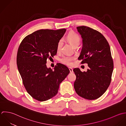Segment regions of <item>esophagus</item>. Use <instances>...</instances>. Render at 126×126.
<instances>
[{"mask_svg":"<svg viewBox=\"0 0 126 126\" xmlns=\"http://www.w3.org/2000/svg\"><path fill=\"white\" fill-rule=\"evenodd\" d=\"M69 70H70V72L71 73H73V69L71 68H69Z\"/></svg>","mask_w":126,"mask_h":126,"instance_id":"obj_1","label":"esophagus"}]
</instances>
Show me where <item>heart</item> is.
<instances>
[{"instance_id": "heart-1", "label": "heart", "mask_w": 126, "mask_h": 126, "mask_svg": "<svg viewBox=\"0 0 126 126\" xmlns=\"http://www.w3.org/2000/svg\"><path fill=\"white\" fill-rule=\"evenodd\" d=\"M67 40L70 42L72 45L74 47H78L80 45V38L79 35L75 33V32H71L69 33L67 37ZM62 46V40H60L57 43V51H60ZM75 57L68 56V55H65L63 56L61 59L60 61L66 65H71L72 64V61L74 60Z\"/></svg>"}]
</instances>
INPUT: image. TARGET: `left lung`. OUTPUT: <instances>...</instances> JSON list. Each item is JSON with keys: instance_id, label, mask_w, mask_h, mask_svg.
Listing matches in <instances>:
<instances>
[{"instance_id": "8db88e82", "label": "left lung", "mask_w": 126, "mask_h": 126, "mask_svg": "<svg viewBox=\"0 0 126 126\" xmlns=\"http://www.w3.org/2000/svg\"><path fill=\"white\" fill-rule=\"evenodd\" d=\"M82 39V47L79 60L87 63L89 69L82 72L73 71L76 76L74 88L80 97L93 100L100 98L109 87L113 70V62L109 44L99 31L85 26L77 27Z\"/></svg>"}]
</instances>
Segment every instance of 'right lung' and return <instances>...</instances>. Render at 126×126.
Instances as JSON below:
<instances>
[{
  "instance_id": "obj_1",
  "label": "right lung",
  "mask_w": 126,
  "mask_h": 126,
  "mask_svg": "<svg viewBox=\"0 0 126 126\" xmlns=\"http://www.w3.org/2000/svg\"><path fill=\"white\" fill-rule=\"evenodd\" d=\"M66 30H37L26 36L18 47V72L27 92L37 101H45L55 96L60 83L70 73L68 67L60 63L56 64L53 71L46 65L47 59L56 54L58 42Z\"/></svg>"
}]
</instances>
